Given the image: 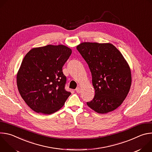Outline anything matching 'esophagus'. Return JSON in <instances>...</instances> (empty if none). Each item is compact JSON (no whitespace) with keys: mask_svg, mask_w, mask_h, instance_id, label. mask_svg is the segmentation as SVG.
<instances>
[{"mask_svg":"<svg viewBox=\"0 0 152 152\" xmlns=\"http://www.w3.org/2000/svg\"><path fill=\"white\" fill-rule=\"evenodd\" d=\"M75 91H76L77 93H80V88L79 87H77V88H76Z\"/></svg>","mask_w":152,"mask_h":152,"instance_id":"obj_1","label":"esophagus"}]
</instances>
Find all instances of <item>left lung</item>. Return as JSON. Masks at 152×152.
Returning a JSON list of instances; mask_svg holds the SVG:
<instances>
[{
  "instance_id": "left-lung-1",
  "label": "left lung",
  "mask_w": 152,
  "mask_h": 152,
  "mask_svg": "<svg viewBox=\"0 0 152 152\" xmlns=\"http://www.w3.org/2000/svg\"><path fill=\"white\" fill-rule=\"evenodd\" d=\"M76 48L88 65L95 90L93 99L86 104L100 114L115 110L126 99L132 82L122 54L110 43L82 42Z\"/></svg>"
}]
</instances>
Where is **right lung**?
<instances>
[{
    "instance_id": "right-lung-1",
    "label": "right lung",
    "mask_w": 152,
    "mask_h": 152,
    "mask_svg": "<svg viewBox=\"0 0 152 152\" xmlns=\"http://www.w3.org/2000/svg\"><path fill=\"white\" fill-rule=\"evenodd\" d=\"M72 52L63 45H48L32 49L25 55L17 76V87L35 112L53 114L71 94L65 89L67 77L62 67Z\"/></svg>"
}]
</instances>
